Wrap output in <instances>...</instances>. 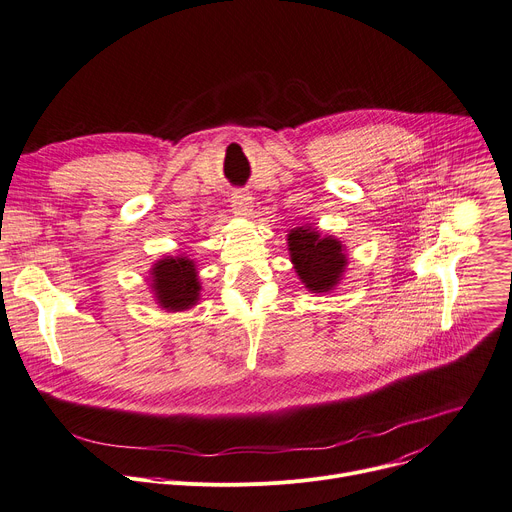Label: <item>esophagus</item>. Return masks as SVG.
Listing matches in <instances>:
<instances>
[{"instance_id": "34e87169", "label": "esophagus", "mask_w": 512, "mask_h": 512, "mask_svg": "<svg viewBox=\"0 0 512 512\" xmlns=\"http://www.w3.org/2000/svg\"><path fill=\"white\" fill-rule=\"evenodd\" d=\"M231 207H233V213L240 215V217H250L252 215V196L250 192L246 190H235L231 194Z\"/></svg>"}]
</instances>
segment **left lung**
<instances>
[{
	"label": "left lung",
	"mask_w": 512,
	"mask_h": 512,
	"mask_svg": "<svg viewBox=\"0 0 512 512\" xmlns=\"http://www.w3.org/2000/svg\"><path fill=\"white\" fill-rule=\"evenodd\" d=\"M293 268L311 293H328L340 281L348 258L344 246L334 235H322L318 229L295 227L287 235Z\"/></svg>",
	"instance_id": "8db88e82"
}]
</instances>
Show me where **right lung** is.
<instances>
[{
    "instance_id": "add662e5",
    "label": "right lung",
    "mask_w": 512,
    "mask_h": 512,
    "mask_svg": "<svg viewBox=\"0 0 512 512\" xmlns=\"http://www.w3.org/2000/svg\"><path fill=\"white\" fill-rule=\"evenodd\" d=\"M151 274V291L166 311H184L199 301L201 283L194 260L186 256H166L157 260Z\"/></svg>"
}]
</instances>
